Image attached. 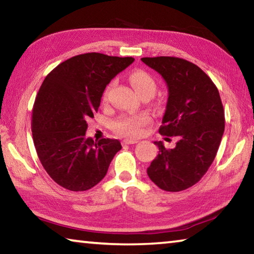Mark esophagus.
Listing matches in <instances>:
<instances>
[{"mask_svg":"<svg viewBox=\"0 0 254 254\" xmlns=\"http://www.w3.org/2000/svg\"><path fill=\"white\" fill-rule=\"evenodd\" d=\"M136 142H137V140H135V139H124L123 140L124 144H134Z\"/></svg>","mask_w":254,"mask_h":254,"instance_id":"1","label":"esophagus"}]
</instances>
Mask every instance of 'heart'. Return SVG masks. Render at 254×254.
Masks as SVG:
<instances>
[{"instance_id": "1", "label": "heart", "mask_w": 254, "mask_h": 254, "mask_svg": "<svg viewBox=\"0 0 254 254\" xmlns=\"http://www.w3.org/2000/svg\"><path fill=\"white\" fill-rule=\"evenodd\" d=\"M130 81L133 86V88L135 89V92L141 95V94L144 93H149L151 94V96L153 95L154 91H156V81H154L153 77L148 74L147 71L137 69L134 70L130 75ZM111 85L107 86L104 95H103V98L104 101L107 98V95H109ZM151 119L148 114H140V115H133V117H126L118 120L113 123V127L114 130L121 133V134L124 135H128V136H136L139 135L142 128L147 126V124L150 123Z\"/></svg>"}]
</instances>
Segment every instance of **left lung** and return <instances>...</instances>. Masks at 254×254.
<instances>
[{"label":"left lung","mask_w":254,"mask_h":254,"mask_svg":"<svg viewBox=\"0 0 254 254\" xmlns=\"http://www.w3.org/2000/svg\"><path fill=\"white\" fill-rule=\"evenodd\" d=\"M165 79L168 101L159 133L177 137L174 149L156 141L159 153L147 169L166 191L185 190L198 183L212 165L225 127L224 109L212 79L195 64L176 57L141 58Z\"/></svg>","instance_id":"1"}]
</instances>
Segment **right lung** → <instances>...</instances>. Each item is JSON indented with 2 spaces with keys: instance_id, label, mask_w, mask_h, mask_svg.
<instances>
[{
  "instance_id": "obj_1",
  "label": "right lung",
  "mask_w": 254,
  "mask_h": 254,
  "mask_svg": "<svg viewBox=\"0 0 254 254\" xmlns=\"http://www.w3.org/2000/svg\"><path fill=\"white\" fill-rule=\"evenodd\" d=\"M134 62L98 53L75 56L51 70L34 101L31 130L38 157L51 178L84 191L105 177L122 148L119 140L86 137L106 85Z\"/></svg>"
}]
</instances>
